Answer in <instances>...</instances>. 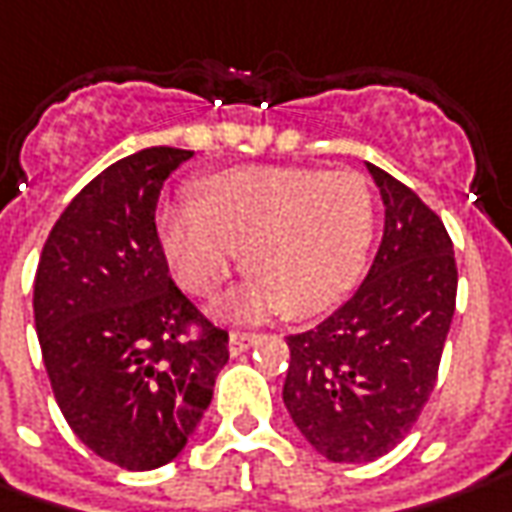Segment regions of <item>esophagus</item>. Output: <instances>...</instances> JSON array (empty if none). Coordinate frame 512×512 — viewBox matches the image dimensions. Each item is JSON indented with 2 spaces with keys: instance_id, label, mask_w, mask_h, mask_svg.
I'll return each mask as SVG.
<instances>
[{
  "instance_id": "obj_1",
  "label": "esophagus",
  "mask_w": 512,
  "mask_h": 512,
  "mask_svg": "<svg viewBox=\"0 0 512 512\" xmlns=\"http://www.w3.org/2000/svg\"><path fill=\"white\" fill-rule=\"evenodd\" d=\"M257 333H238V330H232L229 333V350H232V356H238V353H246L252 344H257Z\"/></svg>"
}]
</instances>
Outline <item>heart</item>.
I'll return each instance as SVG.
<instances>
[{"label":"heart","mask_w":512,"mask_h":512,"mask_svg":"<svg viewBox=\"0 0 512 512\" xmlns=\"http://www.w3.org/2000/svg\"><path fill=\"white\" fill-rule=\"evenodd\" d=\"M162 246L179 283L207 300L238 263L252 277L238 311L308 319L356 283L373 238V196L353 170L249 165L212 173L196 207H168Z\"/></svg>","instance_id":"obj_1"}]
</instances>
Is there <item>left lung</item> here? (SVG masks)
I'll return each instance as SVG.
<instances>
[{
	"label": "left lung",
	"mask_w": 512,
	"mask_h": 512,
	"mask_svg": "<svg viewBox=\"0 0 512 512\" xmlns=\"http://www.w3.org/2000/svg\"><path fill=\"white\" fill-rule=\"evenodd\" d=\"M367 168L384 198L373 266L336 314L285 339V409L333 462H373L409 434L437 384L457 305L440 215L387 170Z\"/></svg>",
	"instance_id": "8db88e82"
}]
</instances>
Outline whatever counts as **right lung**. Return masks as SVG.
I'll return each instance as SVG.
<instances>
[{"instance_id":"add662e5","label":"right lung","mask_w":512,"mask_h":512,"mask_svg":"<svg viewBox=\"0 0 512 512\" xmlns=\"http://www.w3.org/2000/svg\"><path fill=\"white\" fill-rule=\"evenodd\" d=\"M193 151L156 145L83 187L41 249L33 314L69 429L125 471L168 465L187 446L229 361V333L179 291L156 204Z\"/></svg>"}]
</instances>
